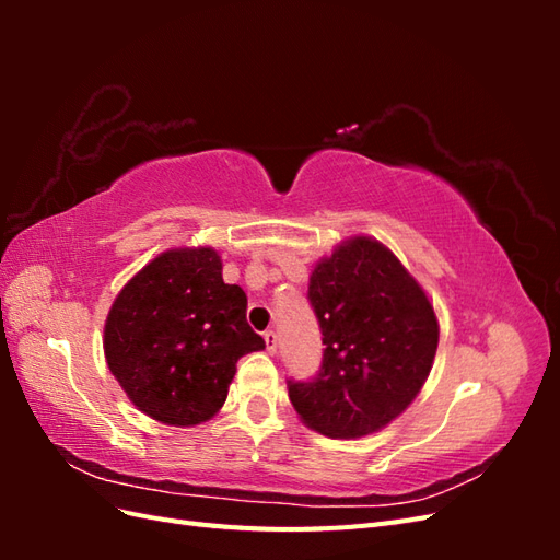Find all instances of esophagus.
<instances>
[{
    "label": "esophagus",
    "mask_w": 560,
    "mask_h": 560,
    "mask_svg": "<svg viewBox=\"0 0 560 560\" xmlns=\"http://www.w3.org/2000/svg\"><path fill=\"white\" fill-rule=\"evenodd\" d=\"M264 341H266V350L273 354L276 350H278V334L273 331V329H268L266 334H264Z\"/></svg>",
    "instance_id": "34e87169"
}]
</instances>
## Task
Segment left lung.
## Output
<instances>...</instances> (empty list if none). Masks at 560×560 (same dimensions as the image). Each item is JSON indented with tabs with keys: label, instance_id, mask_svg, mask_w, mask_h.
<instances>
[{
	"label": "left lung",
	"instance_id": "left-lung-1",
	"mask_svg": "<svg viewBox=\"0 0 560 560\" xmlns=\"http://www.w3.org/2000/svg\"><path fill=\"white\" fill-rule=\"evenodd\" d=\"M308 301L325 352L311 381H287L296 413L334 439L378 432L430 376L439 325L428 294L393 252L358 235L313 268Z\"/></svg>",
	"mask_w": 560,
	"mask_h": 560
}]
</instances>
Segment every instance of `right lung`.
I'll return each instance as SVG.
<instances>
[{
  "label": "right lung",
  "instance_id": "obj_1",
  "mask_svg": "<svg viewBox=\"0 0 560 560\" xmlns=\"http://www.w3.org/2000/svg\"><path fill=\"white\" fill-rule=\"evenodd\" d=\"M247 296L222 278L212 247L167 249L135 276L105 322V358L130 401L165 425L210 420L235 362L266 343L247 325Z\"/></svg>",
  "mask_w": 560,
  "mask_h": 560
}]
</instances>
